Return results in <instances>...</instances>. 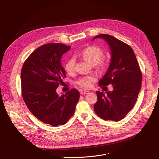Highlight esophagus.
I'll return each instance as SVG.
<instances>
[{
	"mask_svg": "<svg viewBox=\"0 0 159 159\" xmlns=\"http://www.w3.org/2000/svg\"><path fill=\"white\" fill-rule=\"evenodd\" d=\"M89 92V91H86V90H85V91H82L80 93H81L82 95H86V94H88Z\"/></svg>",
	"mask_w": 159,
	"mask_h": 159,
	"instance_id": "1",
	"label": "esophagus"
}]
</instances>
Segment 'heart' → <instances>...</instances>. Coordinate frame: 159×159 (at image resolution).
Wrapping results in <instances>:
<instances>
[{
    "label": "heart",
    "instance_id": "heart-1",
    "mask_svg": "<svg viewBox=\"0 0 159 159\" xmlns=\"http://www.w3.org/2000/svg\"><path fill=\"white\" fill-rule=\"evenodd\" d=\"M82 56L84 59L90 64H97L101 61L104 53L102 50L95 46L89 47L86 48L82 53ZM75 63V59L74 57L70 58L66 62L65 65V70L67 72L71 73L74 70ZM95 80V78L93 76L84 77L79 80L77 84L84 88H90L93 85V82Z\"/></svg>",
    "mask_w": 159,
    "mask_h": 159
}]
</instances>
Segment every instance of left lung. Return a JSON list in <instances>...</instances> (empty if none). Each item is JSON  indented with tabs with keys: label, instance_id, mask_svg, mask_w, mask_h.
Instances as JSON below:
<instances>
[{
	"label": "left lung",
	"instance_id": "8db88e82",
	"mask_svg": "<svg viewBox=\"0 0 159 159\" xmlns=\"http://www.w3.org/2000/svg\"><path fill=\"white\" fill-rule=\"evenodd\" d=\"M102 39L110 46L111 60L106 73L98 81L99 86H113L106 94L97 91L98 101L94 110L100 118L117 122L124 119L134 106L141 88L142 75L135 54L128 44L107 34L95 37Z\"/></svg>",
	"mask_w": 159,
	"mask_h": 159
}]
</instances>
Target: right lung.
<instances>
[{
    "instance_id": "1",
    "label": "right lung",
    "mask_w": 159,
    "mask_h": 159,
    "mask_svg": "<svg viewBox=\"0 0 159 159\" xmlns=\"http://www.w3.org/2000/svg\"><path fill=\"white\" fill-rule=\"evenodd\" d=\"M70 46L50 43L35 50L24 62L20 79L22 97L30 111L40 121L52 126H62L73 115L79 100L76 89L58 95L57 88L66 76L61 64Z\"/></svg>"
}]
</instances>
